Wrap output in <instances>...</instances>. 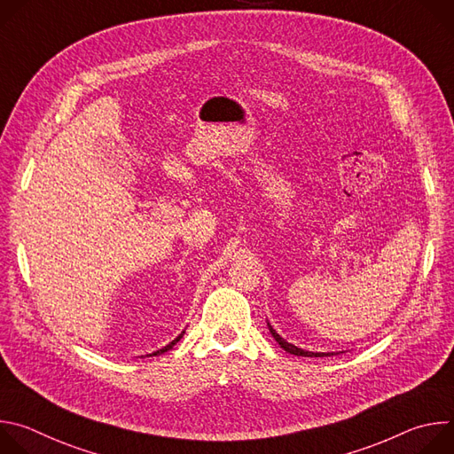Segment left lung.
Returning <instances> with one entry per match:
<instances>
[{"label":"left lung","mask_w":454,"mask_h":454,"mask_svg":"<svg viewBox=\"0 0 454 454\" xmlns=\"http://www.w3.org/2000/svg\"><path fill=\"white\" fill-rule=\"evenodd\" d=\"M268 329H270V333H271V336L275 338V341L286 350V352H289V354H293V356H301V357H329V356H338V354H343V352H310V350H303V348H298V347H294L293 343H287L275 329H273V325L271 323L268 321Z\"/></svg>","instance_id":"left-lung-1"}]
</instances>
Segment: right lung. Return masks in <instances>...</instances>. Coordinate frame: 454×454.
<instances>
[{"label": "right lung", "instance_id": "add662e5", "mask_svg": "<svg viewBox=\"0 0 454 454\" xmlns=\"http://www.w3.org/2000/svg\"><path fill=\"white\" fill-rule=\"evenodd\" d=\"M183 334H184V331H183V333H181L177 338H174V340H172L168 345H165L163 348H160V350H156V352H153V354H147V356L151 357V356H160V354H165L167 350H170V348H172V347H174V345H176V343H177V341L183 338Z\"/></svg>", "mask_w": 454, "mask_h": 454}]
</instances>
